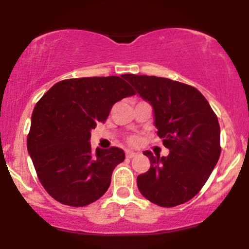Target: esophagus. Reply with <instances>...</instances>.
I'll return each instance as SVG.
<instances>
[{
	"label": "esophagus",
	"instance_id": "34e87169",
	"mask_svg": "<svg viewBox=\"0 0 249 249\" xmlns=\"http://www.w3.org/2000/svg\"><path fill=\"white\" fill-rule=\"evenodd\" d=\"M134 157H137L136 152H132V151H126V158L128 159H132Z\"/></svg>",
	"mask_w": 249,
	"mask_h": 249
}]
</instances>
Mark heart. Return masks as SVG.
I'll list each match as a JSON object with an SVG mask.
<instances>
[{
    "instance_id": "heart-1",
    "label": "heart",
    "mask_w": 249,
    "mask_h": 249,
    "mask_svg": "<svg viewBox=\"0 0 249 249\" xmlns=\"http://www.w3.org/2000/svg\"><path fill=\"white\" fill-rule=\"evenodd\" d=\"M126 142H127L128 145H132V146H134V145L138 144L139 138L137 136H130V137H127V138H126Z\"/></svg>"
}]
</instances>
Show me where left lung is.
<instances>
[{
    "instance_id": "8db88e82",
    "label": "left lung",
    "mask_w": 249,
    "mask_h": 249,
    "mask_svg": "<svg viewBox=\"0 0 249 249\" xmlns=\"http://www.w3.org/2000/svg\"><path fill=\"white\" fill-rule=\"evenodd\" d=\"M125 79L152 105L154 125L167 157H148L151 167L137 178L142 196L161 207L184 204L200 192L219 160L220 126L199 90L168 78L126 73Z\"/></svg>"
}]
</instances>
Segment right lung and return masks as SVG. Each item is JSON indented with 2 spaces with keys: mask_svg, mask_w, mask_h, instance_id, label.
Instances as JSON below:
<instances>
[{
  "mask_svg": "<svg viewBox=\"0 0 249 249\" xmlns=\"http://www.w3.org/2000/svg\"><path fill=\"white\" fill-rule=\"evenodd\" d=\"M136 95L125 76L83 77L56 83L36 103L27 146L44 190L63 205L83 207L107 191L124 161L122 148H97L91 130L104 123L113 104Z\"/></svg>",
  "mask_w": 249,
  "mask_h": 249,
  "instance_id": "right-lung-1",
  "label": "right lung"
}]
</instances>
